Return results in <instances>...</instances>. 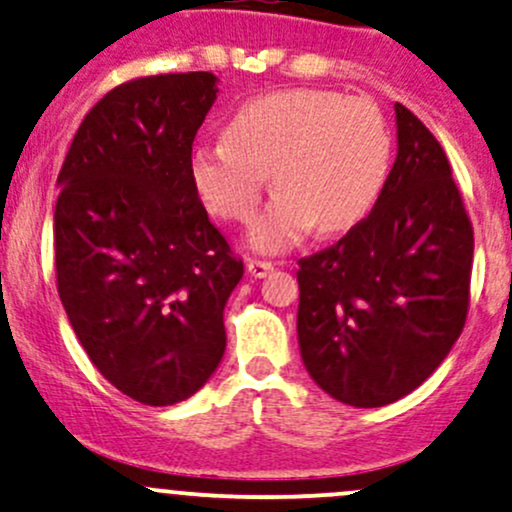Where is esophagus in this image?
Here are the masks:
<instances>
[{
    "label": "esophagus",
    "mask_w": 512,
    "mask_h": 512,
    "mask_svg": "<svg viewBox=\"0 0 512 512\" xmlns=\"http://www.w3.org/2000/svg\"><path fill=\"white\" fill-rule=\"evenodd\" d=\"M274 270L272 262H262V260H247V272L252 274L255 279H262L267 277Z\"/></svg>",
    "instance_id": "34e87169"
}]
</instances>
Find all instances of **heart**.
<instances>
[{"mask_svg": "<svg viewBox=\"0 0 512 512\" xmlns=\"http://www.w3.org/2000/svg\"><path fill=\"white\" fill-rule=\"evenodd\" d=\"M390 159V129L373 102L292 88L245 102L225 139L198 144L191 184L208 211L247 223L272 174L279 193L252 223L247 245L279 255L314 225L324 235L358 225L383 193Z\"/></svg>", "mask_w": 512, "mask_h": 512, "instance_id": "heart-1", "label": "heart"}]
</instances>
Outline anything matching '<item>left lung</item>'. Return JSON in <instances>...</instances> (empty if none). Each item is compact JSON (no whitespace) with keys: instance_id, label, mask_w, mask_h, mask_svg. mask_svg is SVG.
<instances>
[{"instance_id":"obj_1","label":"left lung","mask_w":512,"mask_h":512,"mask_svg":"<svg viewBox=\"0 0 512 512\" xmlns=\"http://www.w3.org/2000/svg\"><path fill=\"white\" fill-rule=\"evenodd\" d=\"M397 157L378 203L299 260V351L333 400L383 407L419 387L466 324L473 230L444 149L395 102Z\"/></svg>"}]
</instances>
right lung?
Returning a JSON list of instances; mask_svg holds the SVG:
<instances>
[{
  "instance_id": "add662e5",
  "label": "right lung",
  "mask_w": 512,
  "mask_h": 512,
  "mask_svg": "<svg viewBox=\"0 0 512 512\" xmlns=\"http://www.w3.org/2000/svg\"><path fill=\"white\" fill-rule=\"evenodd\" d=\"M213 73L117 85L85 115L58 174V297L80 346L142 405L188 400L225 353L242 262L191 184Z\"/></svg>"
}]
</instances>
